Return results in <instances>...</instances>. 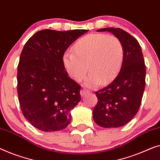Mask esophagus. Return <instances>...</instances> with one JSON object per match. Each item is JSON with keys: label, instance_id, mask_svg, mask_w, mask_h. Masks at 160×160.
<instances>
[{"label": "esophagus", "instance_id": "obj_1", "mask_svg": "<svg viewBox=\"0 0 160 160\" xmlns=\"http://www.w3.org/2000/svg\"><path fill=\"white\" fill-rule=\"evenodd\" d=\"M88 93V91H86V90H85V89H82L80 91V95H81V96H82V97Z\"/></svg>", "mask_w": 160, "mask_h": 160}]
</instances>
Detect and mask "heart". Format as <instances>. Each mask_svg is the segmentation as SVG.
<instances>
[{"label":"heart","instance_id":"b5f03b06","mask_svg":"<svg viewBox=\"0 0 160 160\" xmlns=\"http://www.w3.org/2000/svg\"><path fill=\"white\" fill-rule=\"evenodd\" d=\"M72 51H66L62 63L67 72L74 80L80 82L88 70L85 84L95 87L106 84L115 78L124 61V48L120 39L102 33L89 34L78 39Z\"/></svg>","mask_w":160,"mask_h":160}]
</instances>
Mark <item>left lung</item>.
Returning <instances> with one entry per match:
<instances>
[{"label": "left lung", "mask_w": 160, "mask_h": 160, "mask_svg": "<svg viewBox=\"0 0 160 160\" xmlns=\"http://www.w3.org/2000/svg\"><path fill=\"white\" fill-rule=\"evenodd\" d=\"M122 42L124 61L115 79L96 92L98 102L93 111L95 122L102 128H119L134 118L145 88L146 66L138 40L120 28H103Z\"/></svg>", "instance_id": "obj_1"}]
</instances>
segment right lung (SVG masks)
I'll list each match as a JSON object with an SVG mask.
<instances>
[{
    "label": "right lung",
    "instance_id": "add662e5",
    "mask_svg": "<svg viewBox=\"0 0 160 160\" xmlns=\"http://www.w3.org/2000/svg\"><path fill=\"white\" fill-rule=\"evenodd\" d=\"M87 30L38 31L24 45L17 69L22 114L42 131H58L70 123V111L81 99V86L68 77L62 56Z\"/></svg>",
    "mask_w": 160,
    "mask_h": 160
}]
</instances>
